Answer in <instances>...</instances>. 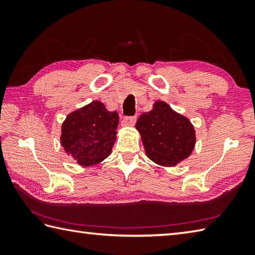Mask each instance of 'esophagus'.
<instances>
[{"mask_svg": "<svg viewBox=\"0 0 255 255\" xmlns=\"http://www.w3.org/2000/svg\"><path fill=\"white\" fill-rule=\"evenodd\" d=\"M136 124V117H126L122 122V126L128 127V126H133Z\"/></svg>", "mask_w": 255, "mask_h": 255, "instance_id": "esophagus-1", "label": "esophagus"}]
</instances>
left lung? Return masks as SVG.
Here are the masks:
<instances>
[{"label": "left lung", "instance_id": "1", "mask_svg": "<svg viewBox=\"0 0 255 255\" xmlns=\"http://www.w3.org/2000/svg\"><path fill=\"white\" fill-rule=\"evenodd\" d=\"M136 128L148 158L161 166H175L192 154L196 131L187 117L163 101L139 116Z\"/></svg>", "mask_w": 255, "mask_h": 255}]
</instances>
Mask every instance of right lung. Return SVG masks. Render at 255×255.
Masks as SVG:
<instances>
[{
	"label": "right lung",
	"mask_w": 255,
	"mask_h": 255,
	"mask_svg": "<svg viewBox=\"0 0 255 255\" xmlns=\"http://www.w3.org/2000/svg\"><path fill=\"white\" fill-rule=\"evenodd\" d=\"M118 122L117 112H108L100 101L78 108L61 125L63 150L81 166L101 163L112 152Z\"/></svg>",
	"instance_id": "right-lung-1"
}]
</instances>
